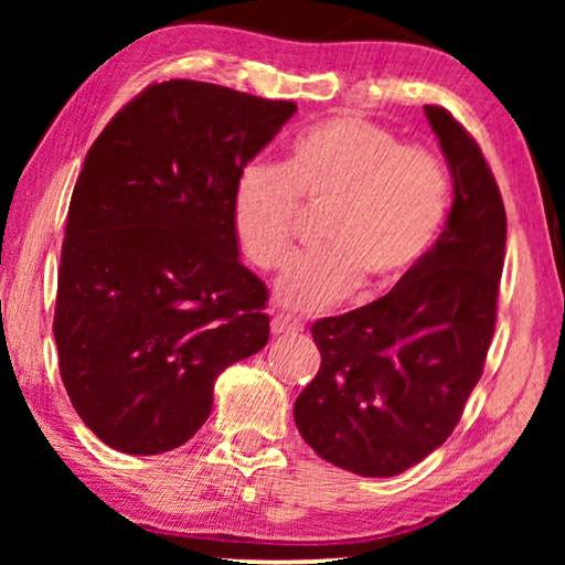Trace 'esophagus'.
<instances>
[{
  "label": "esophagus",
  "mask_w": 565,
  "mask_h": 565,
  "mask_svg": "<svg viewBox=\"0 0 565 565\" xmlns=\"http://www.w3.org/2000/svg\"><path fill=\"white\" fill-rule=\"evenodd\" d=\"M303 329V321L290 313H275L273 316V334H296Z\"/></svg>",
  "instance_id": "34e87169"
}]
</instances>
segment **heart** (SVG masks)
Returning a JSON list of instances; mask_svg holds the SVG:
<instances>
[{"label":"heart","mask_w":565,"mask_h":565,"mask_svg":"<svg viewBox=\"0 0 565 565\" xmlns=\"http://www.w3.org/2000/svg\"><path fill=\"white\" fill-rule=\"evenodd\" d=\"M450 195L439 153L342 115L292 138L282 167L249 161L238 172L231 231L244 259L273 273L288 259L300 205H323L319 244L292 257L277 280L282 306L321 311L360 285L377 292L406 280L435 246Z\"/></svg>","instance_id":"obj_1"}]
</instances>
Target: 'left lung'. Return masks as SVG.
<instances>
[{"mask_svg": "<svg viewBox=\"0 0 565 565\" xmlns=\"http://www.w3.org/2000/svg\"><path fill=\"white\" fill-rule=\"evenodd\" d=\"M452 172L445 231L388 296L311 327L321 367L296 398L300 437L358 476H398L458 427L489 354L507 211L476 138L424 107Z\"/></svg>", "mask_w": 565, "mask_h": 565, "instance_id": "1", "label": "left lung"}]
</instances>
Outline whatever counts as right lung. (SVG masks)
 I'll use <instances>...</instances> for the list:
<instances>
[{
  "label": "right lung",
  "instance_id": "add662e5",
  "mask_svg": "<svg viewBox=\"0 0 565 565\" xmlns=\"http://www.w3.org/2000/svg\"><path fill=\"white\" fill-rule=\"evenodd\" d=\"M296 110L169 79L130 99L87 151L53 337L72 406L115 450L188 443L215 377L267 344V288L238 262L231 190Z\"/></svg>",
  "mask_w": 565,
  "mask_h": 565
}]
</instances>
